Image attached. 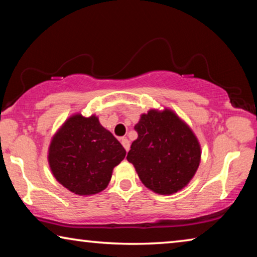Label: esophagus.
Segmentation results:
<instances>
[{"mask_svg":"<svg viewBox=\"0 0 257 257\" xmlns=\"http://www.w3.org/2000/svg\"><path fill=\"white\" fill-rule=\"evenodd\" d=\"M121 144L123 145L124 150L128 152L129 149H130V142L127 140V138H122V140H121Z\"/></svg>","mask_w":257,"mask_h":257,"instance_id":"1","label":"esophagus"}]
</instances>
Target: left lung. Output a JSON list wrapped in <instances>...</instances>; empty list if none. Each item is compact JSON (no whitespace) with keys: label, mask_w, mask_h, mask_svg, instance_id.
Listing matches in <instances>:
<instances>
[{"label":"left lung","mask_w":257,"mask_h":257,"mask_svg":"<svg viewBox=\"0 0 257 257\" xmlns=\"http://www.w3.org/2000/svg\"><path fill=\"white\" fill-rule=\"evenodd\" d=\"M138 134L127 160L142 183L169 195L189 184L201 160V148L189 125L169 108L150 109L135 125Z\"/></svg>","instance_id":"8db88e82"}]
</instances>
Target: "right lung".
Here are the masks:
<instances>
[{"instance_id":"1","label":"right lung","mask_w":257,"mask_h":257,"mask_svg":"<svg viewBox=\"0 0 257 257\" xmlns=\"http://www.w3.org/2000/svg\"><path fill=\"white\" fill-rule=\"evenodd\" d=\"M125 150L98 117L74 114L52 137L48 161L55 178L77 195L105 190L113 168L123 160Z\"/></svg>"}]
</instances>
